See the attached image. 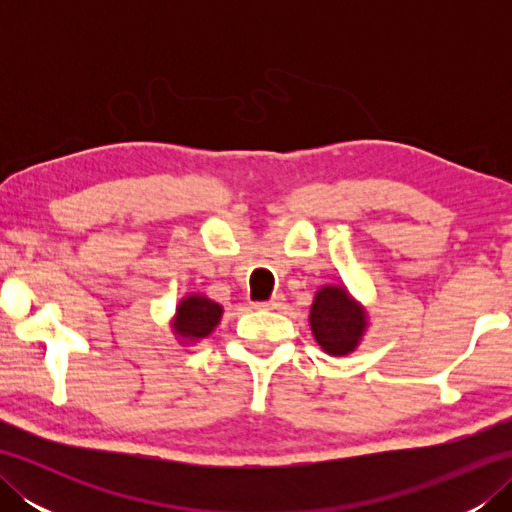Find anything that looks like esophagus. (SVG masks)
I'll list each match as a JSON object with an SVG mask.
<instances>
[{"instance_id": "esophagus-1", "label": "esophagus", "mask_w": 512, "mask_h": 512, "mask_svg": "<svg viewBox=\"0 0 512 512\" xmlns=\"http://www.w3.org/2000/svg\"><path fill=\"white\" fill-rule=\"evenodd\" d=\"M281 306H284V295H275L273 299L257 301V303H255V308H259V310H277V308H281Z\"/></svg>"}]
</instances>
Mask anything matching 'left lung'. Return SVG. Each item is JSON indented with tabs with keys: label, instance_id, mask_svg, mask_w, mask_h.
Segmentation results:
<instances>
[{
	"label": "left lung",
	"instance_id": "obj_1",
	"mask_svg": "<svg viewBox=\"0 0 512 512\" xmlns=\"http://www.w3.org/2000/svg\"><path fill=\"white\" fill-rule=\"evenodd\" d=\"M314 339L332 356L354 352L367 328L365 310L347 295L345 288L325 286L317 292L310 308Z\"/></svg>",
	"mask_w": 512,
	"mask_h": 512
}]
</instances>
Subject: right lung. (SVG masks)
<instances>
[{
	"instance_id": "obj_1",
	"label": "right lung",
	"mask_w": 512,
	"mask_h": 512,
	"mask_svg": "<svg viewBox=\"0 0 512 512\" xmlns=\"http://www.w3.org/2000/svg\"><path fill=\"white\" fill-rule=\"evenodd\" d=\"M222 306L202 295H191L180 301L176 319H173V332L182 339H204L220 323Z\"/></svg>"
}]
</instances>
